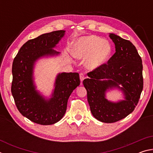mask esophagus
Here are the masks:
<instances>
[{"label":"esophagus","instance_id":"obj_1","mask_svg":"<svg viewBox=\"0 0 153 153\" xmlns=\"http://www.w3.org/2000/svg\"><path fill=\"white\" fill-rule=\"evenodd\" d=\"M79 78H80V81H81V82L82 83V82H83V80L84 79V74H79Z\"/></svg>","mask_w":153,"mask_h":153}]
</instances>
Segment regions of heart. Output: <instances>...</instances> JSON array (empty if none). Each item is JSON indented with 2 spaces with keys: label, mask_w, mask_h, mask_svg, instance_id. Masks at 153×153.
I'll return each mask as SVG.
<instances>
[{
  "label": "heart",
  "mask_w": 153,
  "mask_h": 153,
  "mask_svg": "<svg viewBox=\"0 0 153 153\" xmlns=\"http://www.w3.org/2000/svg\"><path fill=\"white\" fill-rule=\"evenodd\" d=\"M112 51L110 43L94 35L79 38L75 44L73 54L78 59H86L85 66L90 70L104 65Z\"/></svg>",
  "instance_id": "obj_1"
}]
</instances>
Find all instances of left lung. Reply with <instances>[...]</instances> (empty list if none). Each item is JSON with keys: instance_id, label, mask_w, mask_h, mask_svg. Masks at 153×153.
Wrapping results in <instances>:
<instances>
[{"instance_id": "obj_1", "label": "left lung", "mask_w": 153, "mask_h": 153, "mask_svg": "<svg viewBox=\"0 0 153 153\" xmlns=\"http://www.w3.org/2000/svg\"><path fill=\"white\" fill-rule=\"evenodd\" d=\"M109 37L115 44V54L107 63L88 73L89 77L83 81L92 115L104 123L116 122L132 112L143 89V67L136 47L114 33ZM113 87L123 92L125 100L113 103L105 98L107 90Z\"/></svg>"}]
</instances>
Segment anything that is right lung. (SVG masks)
I'll return each instance as SVG.
<instances>
[{
    "label": "right lung",
    "instance_id": "right-lung-1",
    "mask_svg": "<svg viewBox=\"0 0 153 153\" xmlns=\"http://www.w3.org/2000/svg\"><path fill=\"white\" fill-rule=\"evenodd\" d=\"M65 32L54 31L28 40L21 47L13 62L11 93L16 107L22 115L40 125H52L63 118L69 96L80 84L78 73L59 74L49 99L43 97L33 84L35 62L42 56L59 55V52L53 48Z\"/></svg>",
    "mask_w": 153,
    "mask_h": 153
}]
</instances>
